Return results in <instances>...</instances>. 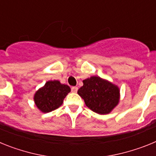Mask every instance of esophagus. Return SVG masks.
Returning <instances> with one entry per match:
<instances>
[{"instance_id":"1","label":"esophagus","mask_w":156,"mask_h":156,"mask_svg":"<svg viewBox=\"0 0 156 156\" xmlns=\"http://www.w3.org/2000/svg\"><path fill=\"white\" fill-rule=\"evenodd\" d=\"M71 90L73 93H76L77 90H78V87H73L71 88Z\"/></svg>"}]
</instances>
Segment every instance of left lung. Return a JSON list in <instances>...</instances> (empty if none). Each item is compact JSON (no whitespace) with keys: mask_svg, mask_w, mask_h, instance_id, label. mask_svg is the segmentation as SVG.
Listing matches in <instances>:
<instances>
[{"mask_svg":"<svg viewBox=\"0 0 156 156\" xmlns=\"http://www.w3.org/2000/svg\"><path fill=\"white\" fill-rule=\"evenodd\" d=\"M77 93L88 108L101 115L110 113L119 101V89L116 85L99 76L83 80Z\"/></svg>","mask_w":156,"mask_h":156,"instance_id":"obj_1","label":"left lung"}]
</instances>
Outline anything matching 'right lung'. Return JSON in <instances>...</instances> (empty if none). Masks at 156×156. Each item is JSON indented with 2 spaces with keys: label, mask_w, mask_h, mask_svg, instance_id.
<instances>
[{
  "label": "right lung",
  "mask_w": 156,
  "mask_h": 156,
  "mask_svg": "<svg viewBox=\"0 0 156 156\" xmlns=\"http://www.w3.org/2000/svg\"><path fill=\"white\" fill-rule=\"evenodd\" d=\"M71 89L58 80H50L34 94V102L42 112H50L62 105L63 100Z\"/></svg>",
  "instance_id": "1"
}]
</instances>
